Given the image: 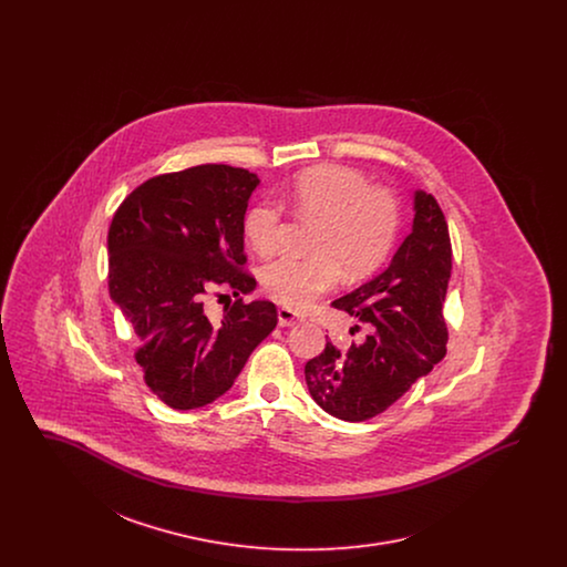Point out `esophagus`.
Listing matches in <instances>:
<instances>
[{"label":"esophagus","instance_id":"obj_1","mask_svg":"<svg viewBox=\"0 0 567 567\" xmlns=\"http://www.w3.org/2000/svg\"><path fill=\"white\" fill-rule=\"evenodd\" d=\"M303 319L297 315L296 310L291 308H278V324L280 327H293V324L301 323Z\"/></svg>","mask_w":567,"mask_h":567}]
</instances>
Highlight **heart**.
I'll return each instance as SVG.
<instances>
[{"mask_svg": "<svg viewBox=\"0 0 567 567\" xmlns=\"http://www.w3.org/2000/svg\"><path fill=\"white\" fill-rule=\"evenodd\" d=\"M285 202L299 220L319 223L312 236L315 257H280L259 274L264 291L289 308H306L329 291L340 268L361 278L389 257L398 229L400 204L384 187H370L363 172L349 165H317L297 174ZM244 238L250 248L270 257L285 243L287 218L274 202L252 204L244 215Z\"/></svg>", "mask_w": 567, "mask_h": 567, "instance_id": "heart-1", "label": "heart"}]
</instances>
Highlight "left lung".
<instances>
[{
	"mask_svg": "<svg viewBox=\"0 0 567 567\" xmlns=\"http://www.w3.org/2000/svg\"><path fill=\"white\" fill-rule=\"evenodd\" d=\"M414 210L412 231L391 266L331 301L365 324V338L347 352L327 342L303 368L312 400L336 419H374L446 354L442 301L453 268L449 223L432 193L416 190Z\"/></svg>",
	"mask_w": 567,
	"mask_h": 567,
	"instance_id": "1",
	"label": "left lung"
}]
</instances>
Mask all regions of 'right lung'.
Returning a JSON list of instances; mask_svg holds the SVG:
<instances>
[{"instance_id":"add662e5","label":"right lung","mask_w":567,"mask_h":567,"mask_svg":"<svg viewBox=\"0 0 567 567\" xmlns=\"http://www.w3.org/2000/svg\"><path fill=\"white\" fill-rule=\"evenodd\" d=\"M257 174L223 163L159 174L135 187L109 229L110 297L135 331L146 386L174 410L215 402L278 323L271 301L238 297L213 321L204 301L257 285L244 255V215Z\"/></svg>"}]
</instances>
